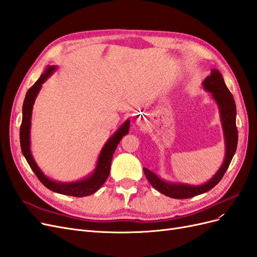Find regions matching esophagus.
Instances as JSON below:
<instances>
[{"label":"esophagus","instance_id":"34e87169","mask_svg":"<svg viewBox=\"0 0 257 257\" xmlns=\"http://www.w3.org/2000/svg\"><path fill=\"white\" fill-rule=\"evenodd\" d=\"M136 123L138 124V125H143V124H144V119L139 116V118H137V120H136Z\"/></svg>","mask_w":257,"mask_h":257}]
</instances>
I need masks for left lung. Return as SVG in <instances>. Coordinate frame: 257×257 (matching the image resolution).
Segmentation results:
<instances>
[{"instance_id": "obj_1", "label": "left lung", "mask_w": 257, "mask_h": 257, "mask_svg": "<svg viewBox=\"0 0 257 257\" xmlns=\"http://www.w3.org/2000/svg\"><path fill=\"white\" fill-rule=\"evenodd\" d=\"M203 87L206 91L211 93V96L215 100L217 107H219L225 142L224 162L215 175L209 181L200 185L169 182L160 178L157 174H154L148 168H144L146 178L150 184L155 190L168 197L177 199L191 198L214 188L221 181L225 172L227 170L237 149L238 131L236 126V104L234 96H232L224 82L222 74L216 68H213L210 75L206 77V79L204 80Z\"/></svg>"}]
</instances>
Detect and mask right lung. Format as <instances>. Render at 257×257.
Returning <instances> with one entry per match:
<instances>
[{
    "label": "right lung",
    "mask_w": 257,
    "mask_h": 257,
    "mask_svg": "<svg viewBox=\"0 0 257 257\" xmlns=\"http://www.w3.org/2000/svg\"><path fill=\"white\" fill-rule=\"evenodd\" d=\"M57 66L49 65L46 67V71L41 75L38 80L31 87L25 97V102L22 106V122L20 126V146L23 155L28 162L30 167L32 168L36 177L40 179V181L46 186V188L63 195L75 196V197H83L89 196L91 194L95 193L100 186H102L107 180L110 172V164L113 157V153L118 147L119 143L123 136L128 134L130 128V120H126L122 125L115 131V133L108 139L105 146L100 151L95 169L93 173L82 180L74 181V182H60L51 180L50 178L46 176L41 168L38 167L36 162L33 159V155L30 149V131H31V118H32V110L35 98L40 92L42 84L47 80L52 73L56 71Z\"/></svg>",
    "instance_id": "right-lung-1"
}]
</instances>
